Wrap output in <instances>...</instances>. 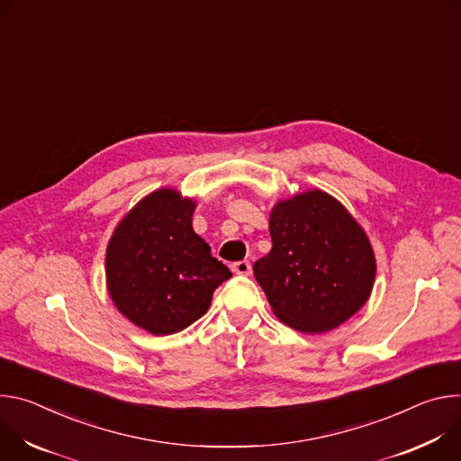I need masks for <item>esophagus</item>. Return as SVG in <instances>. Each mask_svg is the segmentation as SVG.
<instances>
[{
  "instance_id": "obj_1",
  "label": "esophagus",
  "mask_w": 461,
  "mask_h": 461,
  "mask_svg": "<svg viewBox=\"0 0 461 461\" xmlns=\"http://www.w3.org/2000/svg\"><path fill=\"white\" fill-rule=\"evenodd\" d=\"M232 271H234L236 275H241V276H249V275L252 273V266H250V262H247V260H241V262H236V264H232Z\"/></svg>"
}]
</instances>
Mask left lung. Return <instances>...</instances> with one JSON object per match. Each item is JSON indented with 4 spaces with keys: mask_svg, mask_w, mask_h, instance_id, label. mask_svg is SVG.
I'll use <instances>...</instances> for the list:
<instances>
[{
    "mask_svg": "<svg viewBox=\"0 0 461 461\" xmlns=\"http://www.w3.org/2000/svg\"><path fill=\"white\" fill-rule=\"evenodd\" d=\"M269 232L273 249L252 271L284 324L324 333L366 303L377 269L374 249L333 195L310 190L278 201Z\"/></svg>",
    "mask_w": 461,
    "mask_h": 461,
    "instance_id": "obj_1",
    "label": "left lung"
}]
</instances>
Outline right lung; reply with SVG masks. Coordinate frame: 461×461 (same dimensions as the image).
Returning a JSON list of instances; mask_svg holds the SVG:
<instances>
[{
  "instance_id": "right-lung-1",
  "label": "right lung",
  "mask_w": 461,
  "mask_h": 461,
  "mask_svg": "<svg viewBox=\"0 0 461 461\" xmlns=\"http://www.w3.org/2000/svg\"><path fill=\"white\" fill-rule=\"evenodd\" d=\"M195 201L159 188L121 220L106 249L115 308L151 335L183 331L209 312L232 273L192 229Z\"/></svg>"
}]
</instances>
